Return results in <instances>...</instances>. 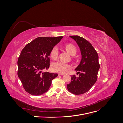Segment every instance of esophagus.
<instances>
[{
	"label": "esophagus",
	"instance_id": "1",
	"mask_svg": "<svg viewBox=\"0 0 123 123\" xmlns=\"http://www.w3.org/2000/svg\"><path fill=\"white\" fill-rule=\"evenodd\" d=\"M58 75H64V73H58Z\"/></svg>",
	"mask_w": 123,
	"mask_h": 123
}]
</instances>
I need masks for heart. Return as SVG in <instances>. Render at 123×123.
Instances as JSON below:
<instances>
[{
  "mask_svg": "<svg viewBox=\"0 0 123 123\" xmlns=\"http://www.w3.org/2000/svg\"><path fill=\"white\" fill-rule=\"evenodd\" d=\"M65 48L67 52L71 55L73 56L76 53V49L75 47L71 44H66ZM58 50L57 47H54L50 52V57L52 59L55 60L58 57ZM52 69L55 72L59 73H65L68 69H70V66L67 64L62 62H54L52 65Z\"/></svg>",
  "mask_w": 123,
  "mask_h": 123,
  "instance_id": "b5f03b06",
  "label": "heart"
}]
</instances>
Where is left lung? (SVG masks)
I'll list each match as a JSON object with an SVG mask.
<instances>
[{
  "label": "left lung",
  "instance_id": "8db88e82",
  "mask_svg": "<svg viewBox=\"0 0 123 123\" xmlns=\"http://www.w3.org/2000/svg\"><path fill=\"white\" fill-rule=\"evenodd\" d=\"M70 37L75 40L79 47L81 59L75 69L80 73L79 76L77 77L75 75L71 76V81L67 85V89L74 94H82L90 90L97 80L100 67L98 55L88 40L77 35Z\"/></svg>",
  "mask_w": 123,
  "mask_h": 123
}]
</instances>
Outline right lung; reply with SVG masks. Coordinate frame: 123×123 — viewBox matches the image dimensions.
<instances>
[{
	"label": "right lung",
	"mask_w": 123,
	"mask_h": 123,
	"mask_svg": "<svg viewBox=\"0 0 123 123\" xmlns=\"http://www.w3.org/2000/svg\"><path fill=\"white\" fill-rule=\"evenodd\" d=\"M64 37H40L26 45L18 59L17 75L25 90L29 94L40 95L47 92L57 73L43 72L50 67V52Z\"/></svg>",
	"instance_id": "obj_1"
}]
</instances>
